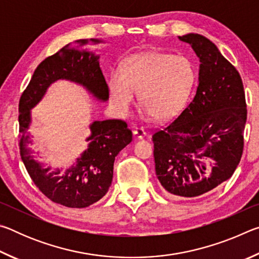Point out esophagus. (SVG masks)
Listing matches in <instances>:
<instances>
[{
	"label": "esophagus",
	"instance_id": "esophagus-1",
	"mask_svg": "<svg viewBox=\"0 0 259 259\" xmlns=\"http://www.w3.org/2000/svg\"><path fill=\"white\" fill-rule=\"evenodd\" d=\"M133 134H134V137L137 138V139H143L146 136L145 130H144L143 128H136Z\"/></svg>",
	"mask_w": 259,
	"mask_h": 259
}]
</instances>
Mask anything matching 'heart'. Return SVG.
Returning a JSON list of instances; mask_svg holds the SVG:
<instances>
[{"label":"heart","instance_id":"obj_1","mask_svg":"<svg viewBox=\"0 0 259 259\" xmlns=\"http://www.w3.org/2000/svg\"><path fill=\"white\" fill-rule=\"evenodd\" d=\"M195 68L184 56L159 51L136 54L126 58L122 72L108 77L112 107L125 116L138 94L139 106L155 120L172 119L185 107L195 83Z\"/></svg>","mask_w":259,"mask_h":259}]
</instances>
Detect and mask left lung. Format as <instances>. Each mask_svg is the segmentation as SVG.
<instances>
[{
    "instance_id": "left-lung-1",
    "label": "left lung",
    "mask_w": 259,
    "mask_h": 259,
    "mask_svg": "<svg viewBox=\"0 0 259 259\" xmlns=\"http://www.w3.org/2000/svg\"><path fill=\"white\" fill-rule=\"evenodd\" d=\"M179 40L200 59L199 85L188 106L153 135L155 172L170 194L194 198L232 177L243 152L247 104L236 68L200 34ZM213 159L212 172L207 160Z\"/></svg>"
}]
</instances>
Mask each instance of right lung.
Wrapping results in <instances>:
<instances>
[{
  "label": "right lung",
  "instance_id": "add662e5",
  "mask_svg": "<svg viewBox=\"0 0 259 259\" xmlns=\"http://www.w3.org/2000/svg\"><path fill=\"white\" fill-rule=\"evenodd\" d=\"M99 43V40H94ZM81 46L88 40L76 41ZM69 80L82 84L96 98L108 99V87L99 66V57L93 52L69 49L66 46L49 56L35 69L19 100V150L28 175L36 187L52 202L68 208H85L106 194L113 179L115 156L133 140V133L122 120L95 121L90 125V144L76 164L64 174L52 171L35 161L27 145L30 109L45 96L51 83Z\"/></svg>",
  "mask_w": 259,
  "mask_h": 259
}]
</instances>
